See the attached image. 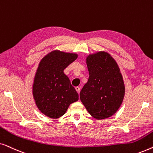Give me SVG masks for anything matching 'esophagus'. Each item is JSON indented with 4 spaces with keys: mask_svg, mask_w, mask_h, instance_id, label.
<instances>
[{
    "mask_svg": "<svg viewBox=\"0 0 153 153\" xmlns=\"http://www.w3.org/2000/svg\"><path fill=\"white\" fill-rule=\"evenodd\" d=\"M75 89H76V91L77 93H78L79 94V93H80V91H81V88H80L77 86V87L75 88Z\"/></svg>",
    "mask_w": 153,
    "mask_h": 153,
    "instance_id": "1",
    "label": "esophagus"
}]
</instances>
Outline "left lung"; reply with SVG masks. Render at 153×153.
Listing matches in <instances>:
<instances>
[{
    "label": "left lung",
    "mask_w": 153,
    "mask_h": 153,
    "mask_svg": "<svg viewBox=\"0 0 153 153\" xmlns=\"http://www.w3.org/2000/svg\"><path fill=\"white\" fill-rule=\"evenodd\" d=\"M89 79L80 92L81 101L90 114L98 120L117 111L125 95V85L116 62L106 52L87 58Z\"/></svg>",
    "instance_id": "1"
}]
</instances>
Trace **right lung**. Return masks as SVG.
<instances>
[{
    "label": "right lung",
    "instance_id": "add662e5",
    "mask_svg": "<svg viewBox=\"0 0 153 153\" xmlns=\"http://www.w3.org/2000/svg\"><path fill=\"white\" fill-rule=\"evenodd\" d=\"M77 58L75 53L54 51L42 58L33 84L35 103L42 113L51 118L65 114L71 103L79 100V95L63 70Z\"/></svg>",
    "mask_w": 153,
    "mask_h": 153
}]
</instances>
